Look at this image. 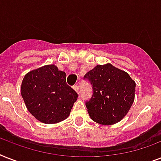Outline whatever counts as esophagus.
Listing matches in <instances>:
<instances>
[{
    "label": "esophagus",
    "mask_w": 161,
    "mask_h": 161,
    "mask_svg": "<svg viewBox=\"0 0 161 161\" xmlns=\"http://www.w3.org/2000/svg\"><path fill=\"white\" fill-rule=\"evenodd\" d=\"M73 89L77 92V93H78L79 92V90H80V85H78V84H76V85H74L73 87Z\"/></svg>",
    "instance_id": "esophagus-1"
}]
</instances>
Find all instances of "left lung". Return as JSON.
Returning <instances> with one entry per match:
<instances>
[{"label":"left lung","mask_w":161,"mask_h":161,"mask_svg":"<svg viewBox=\"0 0 161 161\" xmlns=\"http://www.w3.org/2000/svg\"><path fill=\"white\" fill-rule=\"evenodd\" d=\"M83 79L92 86V96L86 101L89 116L103 125L119 122L127 114L135 98V83L125 71L111 64L97 65Z\"/></svg>","instance_id":"left-lung-1"}]
</instances>
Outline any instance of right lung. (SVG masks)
<instances>
[{
  "label": "right lung",
  "instance_id": "add662e5",
  "mask_svg": "<svg viewBox=\"0 0 161 161\" xmlns=\"http://www.w3.org/2000/svg\"><path fill=\"white\" fill-rule=\"evenodd\" d=\"M21 96L36 119L55 124L68 117L78 93L66 83V73L55 65H47L26 73Z\"/></svg>",
  "mask_w": 161,
  "mask_h": 161
}]
</instances>
